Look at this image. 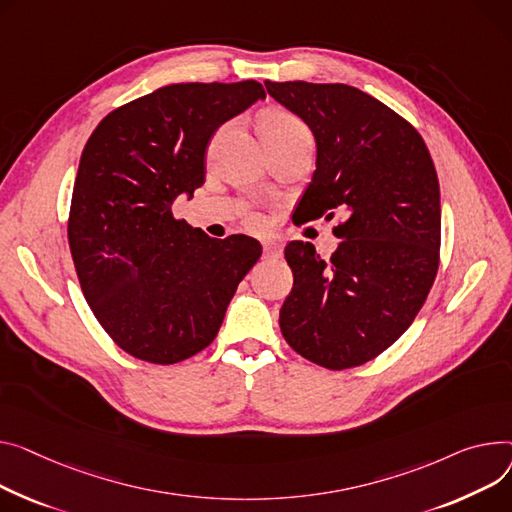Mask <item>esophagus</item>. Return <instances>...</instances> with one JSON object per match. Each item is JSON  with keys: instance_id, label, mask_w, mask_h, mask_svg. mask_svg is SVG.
Masks as SVG:
<instances>
[{"instance_id": "1", "label": "esophagus", "mask_w": 512, "mask_h": 512, "mask_svg": "<svg viewBox=\"0 0 512 512\" xmlns=\"http://www.w3.org/2000/svg\"><path fill=\"white\" fill-rule=\"evenodd\" d=\"M280 255H282V247L278 243H274V241L263 243V257L265 259H276Z\"/></svg>"}]
</instances>
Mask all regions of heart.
I'll return each instance as SVG.
<instances>
[{"mask_svg":"<svg viewBox=\"0 0 512 512\" xmlns=\"http://www.w3.org/2000/svg\"><path fill=\"white\" fill-rule=\"evenodd\" d=\"M259 129L269 148L292 142H313L311 129L300 117L286 109H269L261 113ZM253 224H259V218H253Z\"/></svg>","mask_w":512,"mask_h":512,"instance_id":"1","label":"heart"}]
</instances>
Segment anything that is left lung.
<instances>
[{
  "label": "left lung",
  "mask_w": 512,
  "mask_h": 512,
  "mask_svg": "<svg viewBox=\"0 0 512 512\" xmlns=\"http://www.w3.org/2000/svg\"><path fill=\"white\" fill-rule=\"evenodd\" d=\"M271 98L315 135L317 168L294 222L346 220L323 261L290 241L294 286L280 329L294 352L344 370L377 358L412 325L432 288L440 249V189L420 133L348 84L265 82Z\"/></svg>",
  "instance_id": "8db88e82"
}]
</instances>
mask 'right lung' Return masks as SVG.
Masks as SVG:
<instances>
[{"label":"right lung","instance_id":"add662e5","mask_svg":"<svg viewBox=\"0 0 512 512\" xmlns=\"http://www.w3.org/2000/svg\"><path fill=\"white\" fill-rule=\"evenodd\" d=\"M265 90L170 84L115 109L84 146L67 238L90 311L127 354L175 364L208 348L236 286L261 257L247 234L224 241L173 218L206 181V152Z\"/></svg>","mask_w":512,"mask_h":512}]
</instances>
